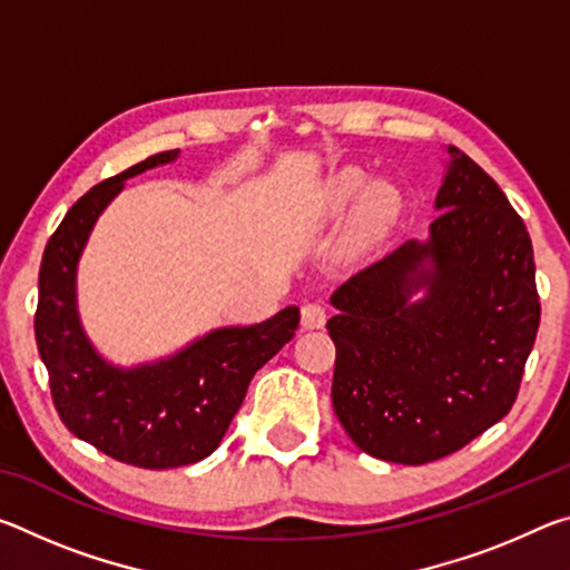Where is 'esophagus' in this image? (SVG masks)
Wrapping results in <instances>:
<instances>
[{"instance_id": "esophagus-1", "label": "esophagus", "mask_w": 570, "mask_h": 570, "mask_svg": "<svg viewBox=\"0 0 570 570\" xmlns=\"http://www.w3.org/2000/svg\"><path fill=\"white\" fill-rule=\"evenodd\" d=\"M326 322V308L320 302H306L302 306V324L304 330H320Z\"/></svg>"}]
</instances>
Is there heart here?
Instances as JSON below:
<instances>
[{
	"mask_svg": "<svg viewBox=\"0 0 570 570\" xmlns=\"http://www.w3.org/2000/svg\"><path fill=\"white\" fill-rule=\"evenodd\" d=\"M364 173L360 168H344L332 176L330 186H326V200L332 206H344L364 188ZM397 210V193L390 188L387 183H372L366 186L360 198V220L364 228L377 230L384 228L394 218Z\"/></svg>",
	"mask_w": 570,
	"mask_h": 570,
	"instance_id": "obj_1",
	"label": "heart"
}]
</instances>
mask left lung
I'll use <instances>...</instances> for the list:
<instances>
[{
    "mask_svg": "<svg viewBox=\"0 0 570 570\" xmlns=\"http://www.w3.org/2000/svg\"><path fill=\"white\" fill-rule=\"evenodd\" d=\"M448 150L428 244L407 240L344 282L326 322L336 417L366 455L402 465L448 458L505 417L540 324L523 218L475 160Z\"/></svg>",
    "mask_w": 570,
    "mask_h": 570,
    "instance_id": "obj_1",
    "label": "left lung"
}]
</instances>
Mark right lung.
<instances>
[{
    "mask_svg": "<svg viewBox=\"0 0 570 570\" xmlns=\"http://www.w3.org/2000/svg\"><path fill=\"white\" fill-rule=\"evenodd\" d=\"M178 150L156 153L90 188L67 210L47 240L35 312L37 350L50 374L55 410L75 438L125 465L166 470L208 458L254 374L294 340L298 308L286 306L254 326L210 332L166 362L115 370L85 340L75 308V266L102 208L122 180L170 163Z\"/></svg>",
    "mask_w": 570,
    "mask_h": 570,
    "instance_id": "obj_1",
    "label": "right lung"
}]
</instances>
